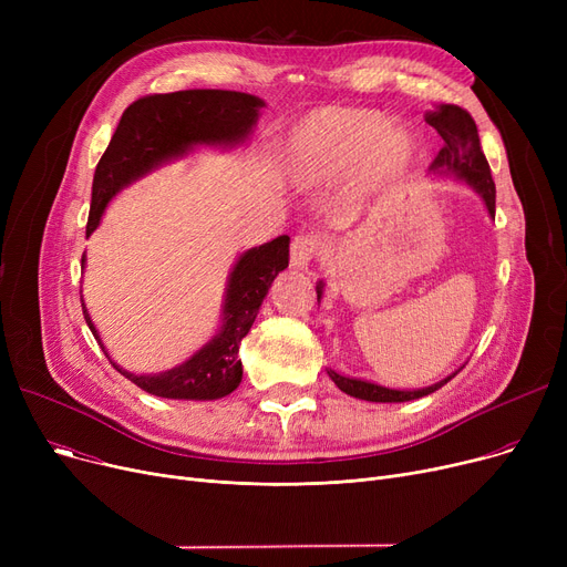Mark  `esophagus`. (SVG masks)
<instances>
[{
  "instance_id": "1",
  "label": "esophagus",
  "mask_w": 567,
  "mask_h": 567,
  "mask_svg": "<svg viewBox=\"0 0 567 567\" xmlns=\"http://www.w3.org/2000/svg\"><path fill=\"white\" fill-rule=\"evenodd\" d=\"M319 236L315 234H299L291 241V250H289V261L293 268H308L310 259L319 252Z\"/></svg>"
}]
</instances>
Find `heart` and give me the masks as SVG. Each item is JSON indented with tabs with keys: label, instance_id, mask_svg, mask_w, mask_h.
<instances>
[{
	"label": "heart",
	"instance_id": "b5f03b06",
	"mask_svg": "<svg viewBox=\"0 0 567 567\" xmlns=\"http://www.w3.org/2000/svg\"><path fill=\"white\" fill-rule=\"evenodd\" d=\"M421 154L411 131L389 126L368 107H319L296 124L285 142L282 167L299 188H319L355 172L361 186H377L406 169Z\"/></svg>",
	"mask_w": 567,
	"mask_h": 567
}]
</instances>
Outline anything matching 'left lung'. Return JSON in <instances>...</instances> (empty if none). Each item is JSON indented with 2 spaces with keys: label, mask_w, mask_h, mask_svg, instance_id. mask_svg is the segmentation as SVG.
<instances>
[{
  "label": "left lung",
  "mask_w": 567,
  "mask_h": 567,
  "mask_svg": "<svg viewBox=\"0 0 567 567\" xmlns=\"http://www.w3.org/2000/svg\"><path fill=\"white\" fill-rule=\"evenodd\" d=\"M425 122L432 128H436V133L443 137V148L432 161L430 172L453 176V178H457V182H466L475 193L483 197L489 216L494 218L496 188H494V178L489 172V163L481 148L478 126H475L473 116L466 110H462L460 105H439L436 110H430L425 114ZM321 293H323V282L317 285V301L321 299ZM457 372L441 379L439 383L427 385V389H419V391L385 389V385H379L372 381L342 377L336 370H329V377L336 381V385L342 393H347L351 398L368 400V402H409V400H419V398H425V395L439 391L441 385L449 383Z\"/></svg>",
  "instance_id": "1"
}]
</instances>
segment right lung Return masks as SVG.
Here are the masks:
<instances>
[{"mask_svg": "<svg viewBox=\"0 0 567 567\" xmlns=\"http://www.w3.org/2000/svg\"><path fill=\"white\" fill-rule=\"evenodd\" d=\"M261 107V99L225 92V89H186V92L154 94L131 103L96 165L86 236L99 227L110 199L140 176L163 163L186 156L195 146L244 144L257 124ZM287 266V234L238 257L225 289L220 331L186 363L161 374H133L118 368L110 359L84 303L82 312L89 331L94 333L114 370L140 385L142 391L167 400H218L236 391L241 383L244 368L238 359V344L248 336L268 287Z\"/></svg>", "mask_w": 567, "mask_h": 567, "instance_id": "1", "label": "right lung"}]
</instances>
